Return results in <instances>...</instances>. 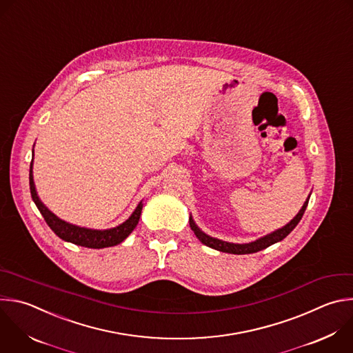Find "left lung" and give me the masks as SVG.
<instances>
[{
  "instance_id": "left-lung-1",
  "label": "left lung",
  "mask_w": 353,
  "mask_h": 353,
  "mask_svg": "<svg viewBox=\"0 0 353 353\" xmlns=\"http://www.w3.org/2000/svg\"><path fill=\"white\" fill-rule=\"evenodd\" d=\"M307 202H309V198H307L306 202L303 203V206H302V209L299 210V213H298L287 225H284L283 228H280V230H277V231L269 234V236H265V237H262V239H259V240H256V241H254V243H250V244H231V243L220 241V240H217V239H212V237L206 236L205 232H202V231L196 227V224L194 223V220H192L191 217H190V227H191V230L195 232L196 239H198L202 244H205L206 247H210V248H213V250H216V251L227 252V254H236V255L255 254V252H258V251H262V250H265V248H268V247H270V245H273V244H276V243L284 240V239L288 236V234L296 227V224L299 223V220L302 219V216H303V213H305V210H306Z\"/></svg>"
}]
</instances>
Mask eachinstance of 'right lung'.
I'll return each instance as SVG.
<instances>
[{"label":"right lung","mask_w":353,"mask_h":353,"mask_svg":"<svg viewBox=\"0 0 353 353\" xmlns=\"http://www.w3.org/2000/svg\"><path fill=\"white\" fill-rule=\"evenodd\" d=\"M33 161L30 163V173H29V181H30V194L32 198L39 208L40 213L43 214L46 223L50 225V228L57 234V236L68 243L85 247V248H106V247H113L121 244L126 237H129V234L136 228L139 224L141 210H143V203L140 202L133 214L121 225H117L114 228L109 230H91V228H84V227H77L73 224H69L61 219H58L54 213H51L39 199L36 188H34V181H33V172H32Z\"/></svg>","instance_id":"obj_1"}]
</instances>
